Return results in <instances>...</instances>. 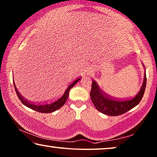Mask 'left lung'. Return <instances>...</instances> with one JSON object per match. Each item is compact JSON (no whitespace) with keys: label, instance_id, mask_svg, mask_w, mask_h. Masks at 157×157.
I'll use <instances>...</instances> for the list:
<instances>
[{"label":"left lung","instance_id":"8db88e82","mask_svg":"<svg viewBox=\"0 0 157 157\" xmlns=\"http://www.w3.org/2000/svg\"><path fill=\"white\" fill-rule=\"evenodd\" d=\"M144 67V65H143ZM145 68V67H144ZM146 85H147V76L144 72V80L140 92L135 97L128 100H115L106 95L101 91L98 83L92 81V88L90 91V98L94 107L99 112L109 116L121 115L125 112L136 107L140 102L144 95Z\"/></svg>","mask_w":157,"mask_h":157}]
</instances>
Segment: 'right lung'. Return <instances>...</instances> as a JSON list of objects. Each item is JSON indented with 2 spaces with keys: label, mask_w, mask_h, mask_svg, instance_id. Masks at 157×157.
I'll return each mask as SVG.
<instances>
[{
  "label": "right lung",
  "mask_w": 157,
  "mask_h": 157,
  "mask_svg": "<svg viewBox=\"0 0 157 157\" xmlns=\"http://www.w3.org/2000/svg\"><path fill=\"white\" fill-rule=\"evenodd\" d=\"M80 79L81 78H78L72 82L70 85H68V87L66 88L65 91H64L63 93L58 97V98H56V100L48 101V102L43 103V104H35L26 100L25 98H23V97L21 96V94L19 93V92L17 91V89L16 86H15V82L13 83H14L15 90V92H16L17 95L18 97L19 100H21V102L23 103L24 105L30 108V109L35 110V111L41 112V113H50V112L56 111V110L59 109V108L63 107L64 104L65 103L66 100H67L68 96H69L70 90L71 89L72 87H74V86L75 85V84L78 82ZM13 81H14V79H13Z\"/></svg>",
  "instance_id": "right-lung-1"
}]
</instances>
